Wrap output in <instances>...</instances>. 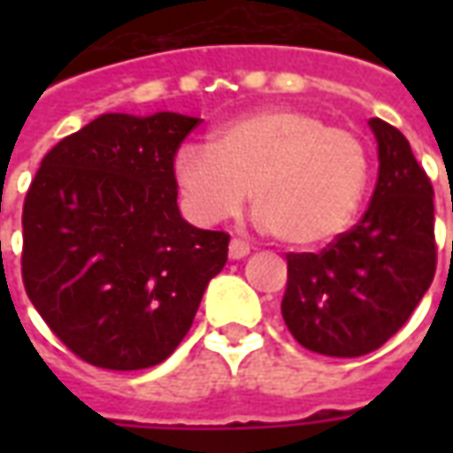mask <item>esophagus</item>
<instances>
[{
	"instance_id": "esophagus-1",
	"label": "esophagus",
	"mask_w": 453,
	"mask_h": 453,
	"mask_svg": "<svg viewBox=\"0 0 453 453\" xmlns=\"http://www.w3.org/2000/svg\"><path fill=\"white\" fill-rule=\"evenodd\" d=\"M227 252H230V259H242V257L250 255V245H247L245 240H230V247H227Z\"/></svg>"
}]
</instances>
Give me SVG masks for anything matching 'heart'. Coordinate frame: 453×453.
<instances>
[{
  "mask_svg": "<svg viewBox=\"0 0 453 453\" xmlns=\"http://www.w3.org/2000/svg\"><path fill=\"white\" fill-rule=\"evenodd\" d=\"M174 181L201 226L237 216L250 198L257 223L296 247L342 235L369 184V152L351 130L303 109H262L230 120L213 142L174 155Z\"/></svg>",
  "mask_w": 453,
  "mask_h": 453,
  "instance_id": "1",
  "label": "heart"
}]
</instances>
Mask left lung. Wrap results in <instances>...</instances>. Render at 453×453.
Masks as SVG:
<instances>
[{"label": "left lung", "instance_id": "8db88e82", "mask_svg": "<svg viewBox=\"0 0 453 453\" xmlns=\"http://www.w3.org/2000/svg\"><path fill=\"white\" fill-rule=\"evenodd\" d=\"M379 181L366 213L323 252L286 255L281 315L298 344L325 357L379 349L408 323L437 269L434 188L408 138L380 119Z\"/></svg>", "mask_w": 453, "mask_h": 453}]
</instances>
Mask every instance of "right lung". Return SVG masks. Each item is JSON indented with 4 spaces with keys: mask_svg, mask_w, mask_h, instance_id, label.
<instances>
[{
    "mask_svg": "<svg viewBox=\"0 0 453 453\" xmlns=\"http://www.w3.org/2000/svg\"><path fill=\"white\" fill-rule=\"evenodd\" d=\"M198 119L104 113L41 162L24 201L26 294L92 366L150 369L194 323L230 235L188 226L174 155Z\"/></svg>",
    "mask_w": 453,
    "mask_h": 453,
    "instance_id": "1",
    "label": "right lung"
}]
</instances>
